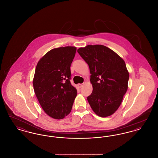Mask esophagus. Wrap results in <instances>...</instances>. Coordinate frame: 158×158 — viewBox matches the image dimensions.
Here are the masks:
<instances>
[{
	"label": "esophagus",
	"mask_w": 158,
	"mask_h": 158,
	"mask_svg": "<svg viewBox=\"0 0 158 158\" xmlns=\"http://www.w3.org/2000/svg\"><path fill=\"white\" fill-rule=\"evenodd\" d=\"M83 85V83H79V84H77V86H78L79 88L82 87Z\"/></svg>",
	"instance_id": "34e87169"
}]
</instances>
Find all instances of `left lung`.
<instances>
[{"instance_id": "left-lung-1", "label": "left lung", "mask_w": 158, "mask_h": 158, "mask_svg": "<svg viewBox=\"0 0 158 158\" xmlns=\"http://www.w3.org/2000/svg\"><path fill=\"white\" fill-rule=\"evenodd\" d=\"M77 52L88 64L93 90L87 99L98 116L111 115L119 108L128 89L125 61L105 45H88Z\"/></svg>"}]
</instances>
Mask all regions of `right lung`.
I'll use <instances>...</instances> for the list:
<instances>
[{
	"label": "right lung",
	"instance_id": "add662e5",
	"mask_svg": "<svg viewBox=\"0 0 158 158\" xmlns=\"http://www.w3.org/2000/svg\"><path fill=\"white\" fill-rule=\"evenodd\" d=\"M76 47L54 48L38 62L33 79L35 95L43 110L54 119L64 118L70 113L77 90L70 82V66Z\"/></svg>",
	"mask_w": 158,
	"mask_h": 158
}]
</instances>
